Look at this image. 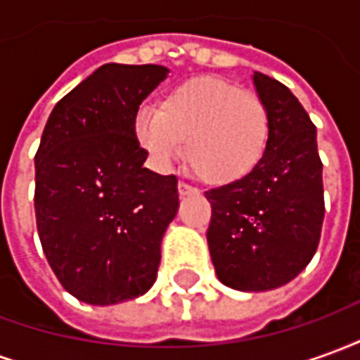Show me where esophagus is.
I'll return each instance as SVG.
<instances>
[{"mask_svg": "<svg viewBox=\"0 0 360 360\" xmlns=\"http://www.w3.org/2000/svg\"><path fill=\"white\" fill-rule=\"evenodd\" d=\"M179 195L181 196H187V195H195V193H198V188H195L193 185H188V183H185V181H179Z\"/></svg>", "mask_w": 360, "mask_h": 360, "instance_id": "1", "label": "esophagus"}]
</instances>
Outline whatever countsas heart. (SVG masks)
<instances>
[{
  "instance_id": "1",
  "label": "heart",
  "mask_w": 360,
  "mask_h": 360,
  "mask_svg": "<svg viewBox=\"0 0 360 360\" xmlns=\"http://www.w3.org/2000/svg\"><path fill=\"white\" fill-rule=\"evenodd\" d=\"M134 133L160 164L185 156L210 185L247 179L270 146V111L262 98L218 77H195L165 94L162 108L136 113Z\"/></svg>"
}]
</instances>
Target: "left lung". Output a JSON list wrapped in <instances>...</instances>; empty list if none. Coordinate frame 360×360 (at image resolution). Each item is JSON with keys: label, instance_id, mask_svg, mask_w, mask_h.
Returning a JSON list of instances; mask_svg holds the SVG:
<instances>
[{"label": "left lung", "instance_id": "left-lung-1", "mask_svg": "<svg viewBox=\"0 0 360 360\" xmlns=\"http://www.w3.org/2000/svg\"><path fill=\"white\" fill-rule=\"evenodd\" d=\"M270 111V146L247 179L210 188L206 237L221 283L241 291L285 285L309 264L324 221L316 127L293 92L255 71Z\"/></svg>", "mask_w": 360, "mask_h": 360}]
</instances>
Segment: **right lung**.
Masks as SVG:
<instances>
[{"mask_svg":"<svg viewBox=\"0 0 360 360\" xmlns=\"http://www.w3.org/2000/svg\"><path fill=\"white\" fill-rule=\"evenodd\" d=\"M162 65L105 63L50 113L36 152L34 210L59 283L90 304H115L154 285L160 245L179 208L177 177L144 167L134 133Z\"/></svg>","mask_w":360,"mask_h":360,"instance_id":"1","label":"right lung"}]
</instances>
